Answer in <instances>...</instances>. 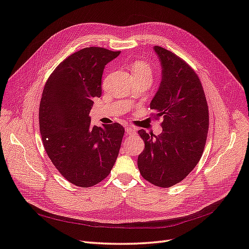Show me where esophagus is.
<instances>
[{
	"mask_svg": "<svg viewBox=\"0 0 249 249\" xmlns=\"http://www.w3.org/2000/svg\"><path fill=\"white\" fill-rule=\"evenodd\" d=\"M125 132H126V134H129V135H133V134H135V130H134L133 127L130 125L125 126Z\"/></svg>",
	"mask_w": 249,
	"mask_h": 249,
	"instance_id": "obj_1",
	"label": "esophagus"
}]
</instances>
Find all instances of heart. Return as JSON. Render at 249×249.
I'll return each mask as SVG.
<instances>
[{"mask_svg":"<svg viewBox=\"0 0 249 249\" xmlns=\"http://www.w3.org/2000/svg\"><path fill=\"white\" fill-rule=\"evenodd\" d=\"M132 73L133 75L141 74V73H149V74H152V69L149 64L138 60V62H136L132 66Z\"/></svg>","mask_w":249,"mask_h":249,"instance_id":"1","label":"heart"}]
</instances>
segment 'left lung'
Masks as SVG:
<instances>
[{
	"label": "left lung",
	"mask_w": 249,
	"mask_h": 249,
	"mask_svg": "<svg viewBox=\"0 0 249 249\" xmlns=\"http://www.w3.org/2000/svg\"><path fill=\"white\" fill-rule=\"evenodd\" d=\"M154 51L161 65V82L150 104L156 118L162 116V133L138 134L144 150L138 156L139 172L146 181L171 187L182 181L202 156L208 131V107L198 75L184 60L162 47Z\"/></svg>",
	"instance_id": "obj_1"
}]
</instances>
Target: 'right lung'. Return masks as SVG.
I'll return each mask as SVG.
<instances>
[{"mask_svg": "<svg viewBox=\"0 0 249 249\" xmlns=\"http://www.w3.org/2000/svg\"><path fill=\"white\" fill-rule=\"evenodd\" d=\"M100 47L69 55L52 72L39 104V131L47 155L76 186L90 187L110 174L124 129L117 123L96 126L89 116L93 99L102 95L106 65L119 55Z\"/></svg>", "mask_w": 249, "mask_h": 249, "instance_id": "1", "label": "right lung"}]
</instances>
